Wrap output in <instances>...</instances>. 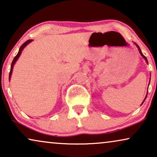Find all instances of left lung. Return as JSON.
Returning <instances> with one entry per match:
<instances>
[{
    "label": "left lung",
    "instance_id": "1",
    "mask_svg": "<svg viewBox=\"0 0 157 157\" xmlns=\"http://www.w3.org/2000/svg\"><path fill=\"white\" fill-rule=\"evenodd\" d=\"M136 44V46H137V48H138V49H139V53H140V54L141 55V56H142V57L144 58V59H145V61H146V62H147V63H148V61H147V58H146V56H144V55H143V53H142V52H141V49H140V48H139V46H138V45H137L136 44ZM147 94H148V93H147ZM147 96H146V97H145V98H144V101H143L142 104H143V103H144V101H145V99H146V98H147ZM142 104H141V105H142Z\"/></svg>",
    "mask_w": 157,
    "mask_h": 157
}]
</instances>
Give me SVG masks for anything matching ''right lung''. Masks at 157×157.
I'll return each mask as SVG.
<instances>
[{
    "label": "right lung",
    "instance_id": "add662e5",
    "mask_svg": "<svg viewBox=\"0 0 157 157\" xmlns=\"http://www.w3.org/2000/svg\"><path fill=\"white\" fill-rule=\"evenodd\" d=\"M32 40H28L27 41H25L24 44H23L22 46H21V47H20V48H19V51H18V53H17V55L16 56H15V58L13 59V61H12V63H11V66H10V74H9V79L10 78V76H11V74H12V71H13V66H14V64L16 63V61L17 60H18V59L19 58V56H20V55H21V52H22V51L23 50V48H25V46H27L28 44H30V43H31Z\"/></svg>",
    "mask_w": 157,
    "mask_h": 157
}]
</instances>
